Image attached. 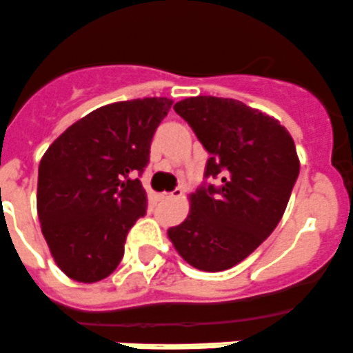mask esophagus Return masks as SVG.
Segmentation results:
<instances>
[{"label":"esophagus","mask_w":353,"mask_h":353,"mask_svg":"<svg viewBox=\"0 0 353 353\" xmlns=\"http://www.w3.org/2000/svg\"><path fill=\"white\" fill-rule=\"evenodd\" d=\"M181 195H183V190H181V188H175L172 193H165L166 199H181Z\"/></svg>","instance_id":"1"}]
</instances>
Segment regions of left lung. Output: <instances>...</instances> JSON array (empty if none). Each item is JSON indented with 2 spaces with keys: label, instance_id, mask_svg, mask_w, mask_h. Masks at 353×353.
<instances>
[{
  "label": "left lung",
  "instance_id": "8db88e82",
  "mask_svg": "<svg viewBox=\"0 0 353 353\" xmlns=\"http://www.w3.org/2000/svg\"><path fill=\"white\" fill-rule=\"evenodd\" d=\"M210 158L205 176L221 185L192 193L187 219L168 239L185 263L230 269L256 251L281 221L299 173L290 131L266 112L227 97L196 96L173 105Z\"/></svg>",
  "mask_w": 353,
  "mask_h": 353
}]
</instances>
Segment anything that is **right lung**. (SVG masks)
Here are the masks:
<instances>
[{"mask_svg": "<svg viewBox=\"0 0 353 353\" xmlns=\"http://www.w3.org/2000/svg\"><path fill=\"white\" fill-rule=\"evenodd\" d=\"M168 97L102 105L75 121L48 146L39 166L37 212L60 271L97 283L121 263L126 236L146 212V190L134 173L150 161L154 131Z\"/></svg>", "mask_w": 353, "mask_h": 353, "instance_id": "add662e5", "label": "right lung"}]
</instances>
